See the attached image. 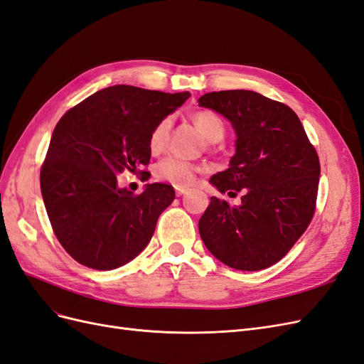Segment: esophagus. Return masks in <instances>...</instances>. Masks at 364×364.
Returning a JSON list of instances; mask_svg holds the SVG:
<instances>
[{
	"instance_id": "esophagus-1",
	"label": "esophagus",
	"mask_w": 364,
	"mask_h": 364,
	"mask_svg": "<svg viewBox=\"0 0 364 364\" xmlns=\"http://www.w3.org/2000/svg\"><path fill=\"white\" fill-rule=\"evenodd\" d=\"M174 191H176V196H182L186 193V188H182V186H176Z\"/></svg>"
}]
</instances>
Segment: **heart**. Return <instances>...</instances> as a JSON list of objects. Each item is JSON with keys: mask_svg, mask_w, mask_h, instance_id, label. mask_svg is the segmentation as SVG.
<instances>
[{"mask_svg": "<svg viewBox=\"0 0 364 364\" xmlns=\"http://www.w3.org/2000/svg\"><path fill=\"white\" fill-rule=\"evenodd\" d=\"M194 123L202 130V134L209 141H218L225 136L226 126L223 118L213 111H200L194 114ZM171 130V119L162 118L158 121L156 126L151 129L149 136V149L153 153H159L165 147L170 138ZM199 171L197 165L176 158V156H167L161 159L155 167V176L156 179L171 183L174 186H188L194 182L196 174Z\"/></svg>", "mask_w": 364, "mask_h": 364, "instance_id": "b5f03b06", "label": "heart"}]
</instances>
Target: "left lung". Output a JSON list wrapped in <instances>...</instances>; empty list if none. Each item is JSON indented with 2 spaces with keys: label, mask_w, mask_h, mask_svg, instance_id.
<instances>
[{
  "label": "left lung",
  "mask_w": 364,
  "mask_h": 364,
  "mask_svg": "<svg viewBox=\"0 0 364 364\" xmlns=\"http://www.w3.org/2000/svg\"><path fill=\"white\" fill-rule=\"evenodd\" d=\"M199 105L232 123L235 155L211 178L222 193L241 191L240 206L211 197L199 220L205 246L237 270H262L282 259L311 223L321 176L317 151L287 105L258 92H208Z\"/></svg>",
  "instance_id": "1"
}]
</instances>
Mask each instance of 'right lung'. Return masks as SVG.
Instances as JSON below:
<instances>
[{
	"label": "right lung",
	"mask_w": 364,
	"mask_h": 364,
	"mask_svg": "<svg viewBox=\"0 0 364 364\" xmlns=\"http://www.w3.org/2000/svg\"><path fill=\"white\" fill-rule=\"evenodd\" d=\"M188 97L115 85L59 119L41 167V191L54 235L77 262L112 270L149 245L174 200L173 186L150 183L134 194L118 188L117 176L147 173L141 168L150 162L151 129Z\"/></svg>",
	"instance_id": "obj_1"
}]
</instances>
